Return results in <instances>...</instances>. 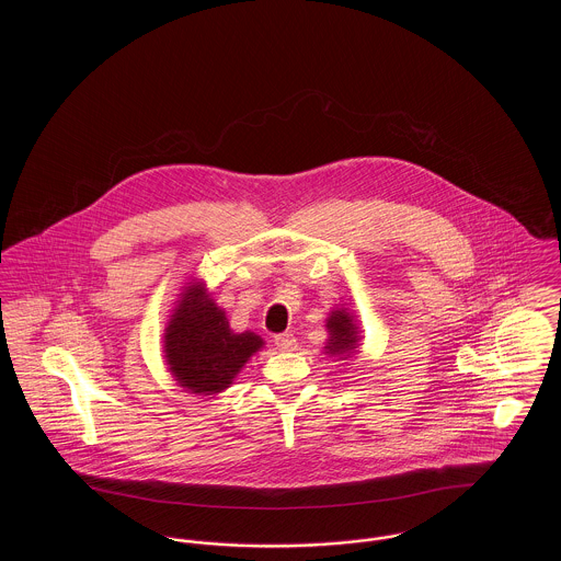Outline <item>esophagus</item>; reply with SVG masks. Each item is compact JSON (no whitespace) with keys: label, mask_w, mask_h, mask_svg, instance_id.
<instances>
[{"label":"esophagus","mask_w":561,"mask_h":561,"mask_svg":"<svg viewBox=\"0 0 561 561\" xmlns=\"http://www.w3.org/2000/svg\"><path fill=\"white\" fill-rule=\"evenodd\" d=\"M275 345L279 351H294L296 348V339L290 332H284V334H277L275 336Z\"/></svg>","instance_id":"1"}]
</instances>
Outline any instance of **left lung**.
Instances as JSON below:
<instances>
[{
	"label": "left lung",
	"mask_w": 561,
	"mask_h": 561,
	"mask_svg": "<svg viewBox=\"0 0 561 561\" xmlns=\"http://www.w3.org/2000/svg\"><path fill=\"white\" fill-rule=\"evenodd\" d=\"M325 328H328L330 336H328V343H325L323 351L328 355L344 357L345 354L351 355V353L357 351L359 330H357L353 316L348 313L347 309L332 311L330 318L325 320Z\"/></svg>",
	"instance_id": "obj_1"
}]
</instances>
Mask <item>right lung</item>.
<instances>
[{"label":"right lung","instance_id":"1","mask_svg":"<svg viewBox=\"0 0 561 561\" xmlns=\"http://www.w3.org/2000/svg\"><path fill=\"white\" fill-rule=\"evenodd\" d=\"M163 334V353L174 380L197 396L225 391L243 364L265 345L254 332H233L225 311L193 282L176 300Z\"/></svg>","mask_w":561,"mask_h":561}]
</instances>
